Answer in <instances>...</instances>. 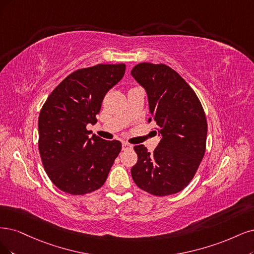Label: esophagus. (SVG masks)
I'll use <instances>...</instances> for the list:
<instances>
[{"mask_svg":"<svg viewBox=\"0 0 254 254\" xmlns=\"http://www.w3.org/2000/svg\"><path fill=\"white\" fill-rule=\"evenodd\" d=\"M133 145L132 144H128L127 142L122 143V151H127V149H132Z\"/></svg>","mask_w":254,"mask_h":254,"instance_id":"obj_1","label":"esophagus"}]
</instances>
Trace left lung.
<instances>
[{"label":"left lung","mask_w":254,"mask_h":254,"mask_svg":"<svg viewBox=\"0 0 254 254\" xmlns=\"http://www.w3.org/2000/svg\"><path fill=\"white\" fill-rule=\"evenodd\" d=\"M130 75L146 93L160 142L151 154L135 145L136 185L155 195L181 191L191 181L205 154L207 122L199 98L175 70L163 64H138Z\"/></svg>","instance_id":"8db88e82"}]
</instances>
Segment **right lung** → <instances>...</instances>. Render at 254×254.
<instances>
[{"mask_svg": "<svg viewBox=\"0 0 254 254\" xmlns=\"http://www.w3.org/2000/svg\"><path fill=\"white\" fill-rule=\"evenodd\" d=\"M126 64H96L65 77L47 98L39 117V149L53 184L70 194L96 190L106 182L121 151L87 130L110 89L124 77Z\"/></svg>", "mask_w": 254, "mask_h": 254, "instance_id": "right-lung-1", "label": "right lung"}]
</instances>
